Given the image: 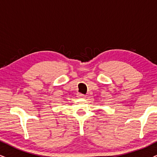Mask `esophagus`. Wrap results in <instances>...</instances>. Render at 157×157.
Here are the masks:
<instances>
[{
	"label": "esophagus",
	"mask_w": 157,
	"mask_h": 157,
	"mask_svg": "<svg viewBox=\"0 0 157 157\" xmlns=\"http://www.w3.org/2000/svg\"><path fill=\"white\" fill-rule=\"evenodd\" d=\"M77 97H79V98H85V95H84V94H82V93H77Z\"/></svg>",
	"instance_id": "obj_1"
}]
</instances>
